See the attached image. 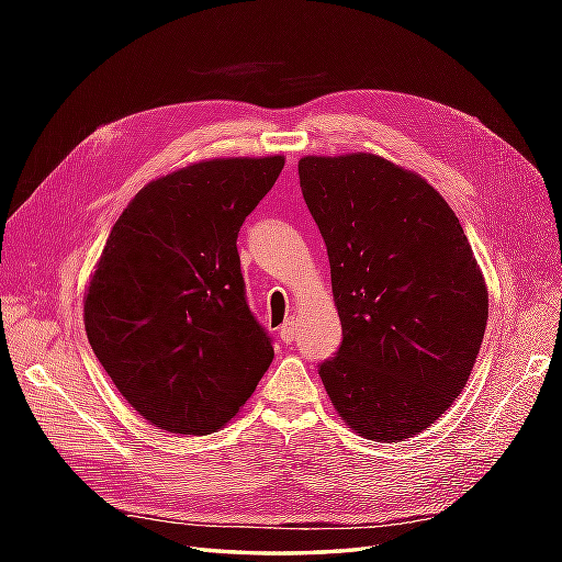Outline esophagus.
I'll return each instance as SVG.
<instances>
[{
  "instance_id": "obj_1",
  "label": "esophagus",
  "mask_w": 562,
  "mask_h": 562,
  "mask_svg": "<svg viewBox=\"0 0 562 562\" xmlns=\"http://www.w3.org/2000/svg\"><path fill=\"white\" fill-rule=\"evenodd\" d=\"M279 335H281V339H283V342L285 345H291L293 342V339L297 337V321L291 316V318H288L285 323H283V326L279 328Z\"/></svg>"
}]
</instances>
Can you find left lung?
<instances>
[{
  "label": "left lung",
  "instance_id": "8db88e82",
  "mask_svg": "<svg viewBox=\"0 0 562 562\" xmlns=\"http://www.w3.org/2000/svg\"><path fill=\"white\" fill-rule=\"evenodd\" d=\"M297 173L342 321L321 382L351 431L398 443L469 382L487 323L483 271L448 201L407 168L353 151L302 157Z\"/></svg>",
  "mask_w": 562,
  "mask_h": 562
}]
</instances>
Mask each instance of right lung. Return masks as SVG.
<instances>
[{
    "label": "right lung",
    "instance_id": "1",
    "mask_svg": "<svg viewBox=\"0 0 562 562\" xmlns=\"http://www.w3.org/2000/svg\"><path fill=\"white\" fill-rule=\"evenodd\" d=\"M285 159L196 161L147 182L114 223L83 328L131 407L171 434L223 429L274 347L250 314L236 236Z\"/></svg>",
    "mask_w": 562,
    "mask_h": 562
}]
</instances>
